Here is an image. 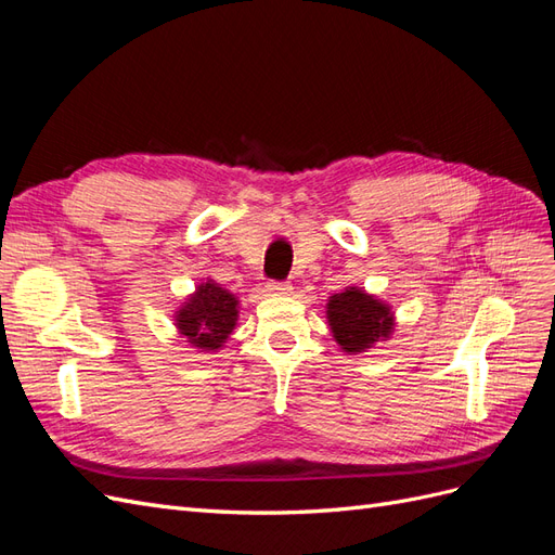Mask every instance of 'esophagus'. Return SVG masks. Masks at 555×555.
<instances>
[{"label":"esophagus","instance_id":"obj_1","mask_svg":"<svg viewBox=\"0 0 555 555\" xmlns=\"http://www.w3.org/2000/svg\"><path fill=\"white\" fill-rule=\"evenodd\" d=\"M266 292L271 296H289L294 292V287L289 282H268Z\"/></svg>","mask_w":555,"mask_h":555}]
</instances>
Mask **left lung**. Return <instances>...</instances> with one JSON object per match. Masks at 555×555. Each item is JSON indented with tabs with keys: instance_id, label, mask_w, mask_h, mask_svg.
<instances>
[{
	"instance_id": "8db88e82",
	"label": "left lung",
	"mask_w": 555,
	"mask_h": 555,
	"mask_svg": "<svg viewBox=\"0 0 555 555\" xmlns=\"http://www.w3.org/2000/svg\"><path fill=\"white\" fill-rule=\"evenodd\" d=\"M326 322L333 340L345 354H363L377 343L389 340L396 328V312L386 300L361 287H345L326 300Z\"/></svg>"
}]
</instances>
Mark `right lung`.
Masks as SVG:
<instances>
[{
  "instance_id": "1",
  "label": "right lung",
  "mask_w": 555,
  "mask_h": 555,
  "mask_svg": "<svg viewBox=\"0 0 555 555\" xmlns=\"http://www.w3.org/2000/svg\"><path fill=\"white\" fill-rule=\"evenodd\" d=\"M236 294L224 289L212 278L196 284V289L173 312V326L184 343L198 351H220L238 324Z\"/></svg>"
}]
</instances>
